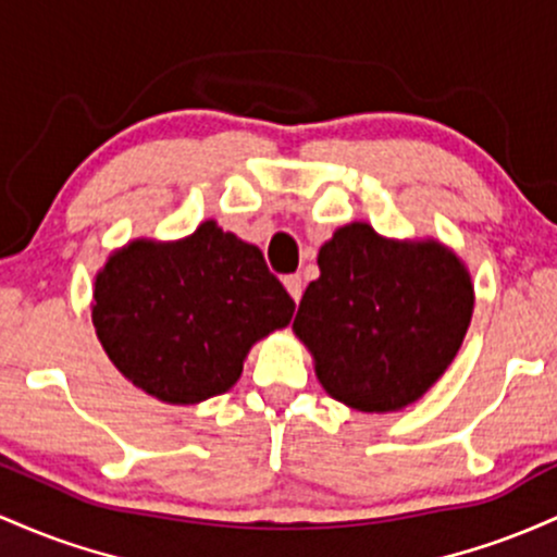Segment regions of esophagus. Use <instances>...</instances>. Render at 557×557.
Returning <instances> with one entry per match:
<instances>
[{
	"instance_id": "esophagus-1",
	"label": "esophagus",
	"mask_w": 557,
	"mask_h": 557,
	"mask_svg": "<svg viewBox=\"0 0 557 557\" xmlns=\"http://www.w3.org/2000/svg\"><path fill=\"white\" fill-rule=\"evenodd\" d=\"M284 286L286 292H289V297L295 299V302H299V297H302V278H299L297 273H292V276L284 278Z\"/></svg>"
}]
</instances>
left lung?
<instances>
[{
    "mask_svg": "<svg viewBox=\"0 0 557 557\" xmlns=\"http://www.w3.org/2000/svg\"><path fill=\"white\" fill-rule=\"evenodd\" d=\"M318 268L292 331L329 397L397 413L426 395L463 345L476 302L458 252L355 221L321 245Z\"/></svg>",
    "mask_w": 557,
    "mask_h": 557,
    "instance_id": "8db88e82",
    "label": "left lung"
}]
</instances>
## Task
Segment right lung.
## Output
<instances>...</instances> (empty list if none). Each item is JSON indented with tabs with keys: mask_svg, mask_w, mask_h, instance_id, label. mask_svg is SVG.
Instances as JSON below:
<instances>
[{
	"mask_svg": "<svg viewBox=\"0 0 557 557\" xmlns=\"http://www.w3.org/2000/svg\"><path fill=\"white\" fill-rule=\"evenodd\" d=\"M292 315L295 299L260 249L215 221L184 239H131L94 276L99 345L131 384L168 405L226 395L255 342Z\"/></svg>",
	"mask_w": 557,
	"mask_h": 557,
	"instance_id": "obj_1",
	"label": "right lung"
}]
</instances>
